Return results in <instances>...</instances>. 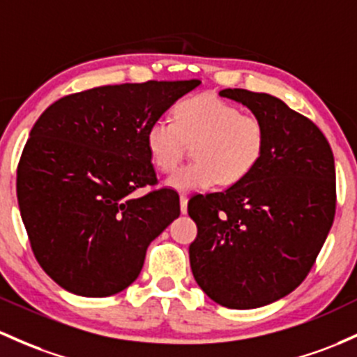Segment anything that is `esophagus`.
Masks as SVG:
<instances>
[{
	"mask_svg": "<svg viewBox=\"0 0 357 357\" xmlns=\"http://www.w3.org/2000/svg\"><path fill=\"white\" fill-rule=\"evenodd\" d=\"M179 206H181V213L186 215L188 213V197H185V195H181V197H179Z\"/></svg>",
	"mask_w": 357,
	"mask_h": 357,
	"instance_id": "34e87169",
	"label": "esophagus"
}]
</instances>
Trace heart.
<instances>
[{"instance_id":"heart-1","label":"heart","mask_w":357,"mask_h":357,"mask_svg":"<svg viewBox=\"0 0 357 357\" xmlns=\"http://www.w3.org/2000/svg\"><path fill=\"white\" fill-rule=\"evenodd\" d=\"M146 144L152 162L171 172L193 144L195 162L179 167L166 179L176 191L208 190L217 183L236 185L256 169L264 154L266 130L256 116L241 115L236 105L217 96L198 95L179 101L172 121L149 125Z\"/></svg>"}]
</instances>
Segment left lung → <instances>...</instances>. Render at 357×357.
<instances>
[{"label":"left lung","mask_w":357,"mask_h":357,"mask_svg":"<svg viewBox=\"0 0 357 357\" xmlns=\"http://www.w3.org/2000/svg\"><path fill=\"white\" fill-rule=\"evenodd\" d=\"M218 95L264 125V154L245 179L190 199L198 227L190 264L215 303L249 310L287 296L312 269L335 215L334 154L320 128L280 98Z\"/></svg>","instance_id":"left-lung-1"}]
</instances>
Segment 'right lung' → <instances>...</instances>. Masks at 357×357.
I'll list each match as a JSON object with an SVG mask.
<instances>
[{
	"label": "right lung",
	"instance_id": "1",
	"mask_svg": "<svg viewBox=\"0 0 357 357\" xmlns=\"http://www.w3.org/2000/svg\"><path fill=\"white\" fill-rule=\"evenodd\" d=\"M202 84L147 81L61 98L35 121L17 171V197L42 269L68 291L109 296L130 287L146 250L179 217L174 190L155 185L146 134Z\"/></svg>",
	"mask_w": 357,
	"mask_h": 357
}]
</instances>
